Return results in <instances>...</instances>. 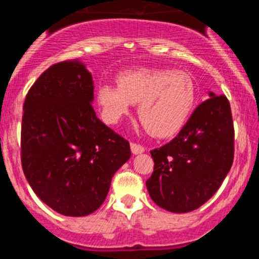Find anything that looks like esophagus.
Here are the masks:
<instances>
[{
	"mask_svg": "<svg viewBox=\"0 0 259 259\" xmlns=\"http://www.w3.org/2000/svg\"><path fill=\"white\" fill-rule=\"evenodd\" d=\"M131 152L134 154H140V153L145 152V148L140 144H136V143H131Z\"/></svg>",
	"mask_w": 259,
	"mask_h": 259,
	"instance_id": "1",
	"label": "esophagus"
}]
</instances>
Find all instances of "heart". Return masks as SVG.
<instances>
[{
    "mask_svg": "<svg viewBox=\"0 0 259 259\" xmlns=\"http://www.w3.org/2000/svg\"><path fill=\"white\" fill-rule=\"evenodd\" d=\"M196 85L184 71L137 68L118 75V85H98L96 98L104 122L116 124L134 104L141 123L153 136L168 137L179 132L196 104Z\"/></svg>",
    "mask_w": 259,
    "mask_h": 259,
    "instance_id": "b5f03b06",
    "label": "heart"
}]
</instances>
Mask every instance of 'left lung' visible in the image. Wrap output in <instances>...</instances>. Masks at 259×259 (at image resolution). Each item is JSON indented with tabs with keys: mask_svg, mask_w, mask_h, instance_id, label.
Returning a JSON list of instances; mask_svg holds the SVG:
<instances>
[{
	"mask_svg": "<svg viewBox=\"0 0 259 259\" xmlns=\"http://www.w3.org/2000/svg\"><path fill=\"white\" fill-rule=\"evenodd\" d=\"M175 139L150 152L154 171L146 188L158 206L171 212L196 210L214 196L233 162L231 106L209 93Z\"/></svg>",
	"mask_w": 259,
	"mask_h": 259,
	"instance_id": "8db88e82",
	"label": "left lung"
}]
</instances>
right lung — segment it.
Wrapping results in <instances>:
<instances>
[{"label": "right lung", "instance_id": "obj_1", "mask_svg": "<svg viewBox=\"0 0 259 259\" xmlns=\"http://www.w3.org/2000/svg\"><path fill=\"white\" fill-rule=\"evenodd\" d=\"M93 89L84 63L63 61L40 75L23 106V172L36 196L66 217L101 206L131 157L130 143L96 115Z\"/></svg>", "mask_w": 259, "mask_h": 259}]
</instances>
